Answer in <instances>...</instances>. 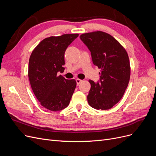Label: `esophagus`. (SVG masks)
<instances>
[{
  "instance_id": "obj_1",
  "label": "esophagus",
  "mask_w": 156,
  "mask_h": 156,
  "mask_svg": "<svg viewBox=\"0 0 156 156\" xmlns=\"http://www.w3.org/2000/svg\"><path fill=\"white\" fill-rule=\"evenodd\" d=\"M82 81H83V80H81V79H76V83H77V85H79V84L81 83Z\"/></svg>"
}]
</instances>
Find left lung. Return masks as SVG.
I'll list each match as a JSON object with an SVG mask.
<instances>
[{
	"mask_svg": "<svg viewBox=\"0 0 156 156\" xmlns=\"http://www.w3.org/2000/svg\"><path fill=\"white\" fill-rule=\"evenodd\" d=\"M91 52L94 64L101 69L100 82L90 83L87 100L96 109L107 110L123 97L130 79L131 68L127 51L114 37L102 31L80 36Z\"/></svg>",
	"mask_w": 156,
	"mask_h": 156,
	"instance_id": "left-lung-1",
	"label": "left lung"
}]
</instances>
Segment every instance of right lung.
<instances>
[{"mask_svg": "<svg viewBox=\"0 0 156 156\" xmlns=\"http://www.w3.org/2000/svg\"><path fill=\"white\" fill-rule=\"evenodd\" d=\"M78 34H66L44 39L29 58L30 86L41 105L51 111L67 107L77 85L75 79H66L57 73L64 71V53Z\"/></svg>", "mask_w": 156, "mask_h": 156, "instance_id": "add662e5", "label": "right lung"}]
</instances>
